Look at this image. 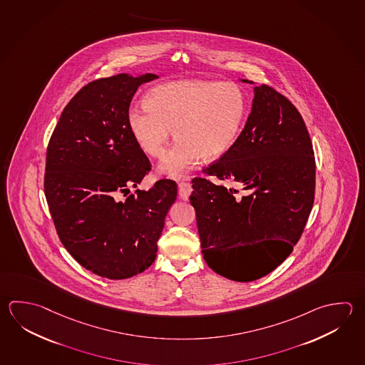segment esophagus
<instances>
[{
	"mask_svg": "<svg viewBox=\"0 0 365 365\" xmlns=\"http://www.w3.org/2000/svg\"><path fill=\"white\" fill-rule=\"evenodd\" d=\"M179 197L182 200H188L192 192V187L187 182H180L178 185Z\"/></svg>",
	"mask_w": 365,
	"mask_h": 365,
	"instance_id": "obj_1",
	"label": "esophagus"
}]
</instances>
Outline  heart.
Here are the masks:
<instances>
[{
    "label": "heart",
    "instance_id": "obj_1",
    "mask_svg": "<svg viewBox=\"0 0 365 365\" xmlns=\"http://www.w3.org/2000/svg\"><path fill=\"white\" fill-rule=\"evenodd\" d=\"M145 106H131L126 121L142 151L164 155L160 172L183 178L202 156L220 158L234 147L248 117V96L237 83L210 80H179L152 88Z\"/></svg>",
    "mask_w": 365,
    "mask_h": 365
}]
</instances>
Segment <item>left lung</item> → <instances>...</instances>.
I'll return each instance as SVG.
<instances>
[{"instance_id":"obj_1","label":"left lung","mask_w":365,"mask_h":365,"mask_svg":"<svg viewBox=\"0 0 365 365\" xmlns=\"http://www.w3.org/2000/svg\"><path fill=\"white\" fill-rule=\"evenodd\" d=\"M202 172L219 179L193 178L190 197L207 266L241 282L274 271L302 236L315 199V156L294 104L271 86H255L234 147Z\"/></svg>"}]
</instances>
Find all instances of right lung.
<instances>
[{"instance_id": "right-lung-1", "label": "right lung", "mask_w": 365, "mask_h": 365, "mask_svg": "<svg viewBox=\"0 0 365 365\" xmlns=\"http://www.w3.org/2000/svg\"><path fill=\"white\" fill-rule=\"evenodd\" d=\"M156 75L94 80L64 107L48 140L43 188L56 234L83 267L120 280L156 258L177 183L135 190L151 163L131 135L126 113L139 85Z\"/></svg>"}]
</instances>
